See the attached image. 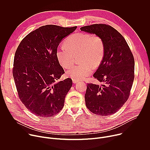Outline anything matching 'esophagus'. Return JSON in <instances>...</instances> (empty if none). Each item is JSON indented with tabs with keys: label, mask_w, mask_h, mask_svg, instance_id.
Returning a JSON list of instances; mask_svg holds the SVG:
<instances>
[{
	"label": "esophagus",
	"mask_w": 150,
	"mask_h": 150,
	"mask_svg": "<svg viewBox=\"0 0 150 150\" xmlns=\"http://www.w3.org/2000/svg\"><path fill=\"white\" fill-rule=\"evenodd\" d=\"M72 82H73V83H77V82H78V80H75V79H73V80H72Z\"/></svg>",
	"instance_id": "1"
}]
</instances>
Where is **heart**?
<instances>
[{"label":"heart","instance_id":"heart-1","mask_svg":"<svg viewBox=\"0 0 150 150\" xmlns=\"http://www.w3.org/2000/svg\"><path fill=\"white\" fill-rule=\"evenodd\" d=\"M79 54L82 63L72 66L67 72L68 76L78 81L92 74L94 67H98L101 62L104 55L103 40L90 33H76L67 40L66 44L59 46L56 52L60 64L65 68L71 67L75 56Z\"/></svg>","mask_w":150,"mask_h":150}]
</instances>
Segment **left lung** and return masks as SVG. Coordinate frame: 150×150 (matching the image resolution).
<instances>
[{"label": "left lung", "instance_id": "obj_1", "mask_svg": "<svg viewBox=\"0 0 150 150\" xmlns=\"http://www.w3.org/2000/svg\"><path fill=\"white\" fill-rule=\"evenodd\" d=\"M80 30L100 37L104 45V57L93 77L105 83H88L85 104L95 115L114 114L129 97L135 76L134 56L124 37L109 25L96 24Z\"/></svg>", "mask_w": 150, "mask_h": 150}]
</instances>
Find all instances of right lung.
I'll list each match as a JSON object with an SVG mask.
<instances>
[{
    "instance_id": "1",
    "label": "right lung",
    "mask_w": 150,
    "mask_h": 150,
    "mask_svg": "<svg viewBox=\"0 0 150 150\" xmlns=\"http://www.w3.org/2000/svg\"><path fill=\"white\" fill-rule=\"evenodd\" d=\"M76 27H40L26 35L15 52L12 74L19 98L37 116H53L63 108L72 81H56L65 73L56 52L61 40Z\"/></svg>"
}]
</instances>
